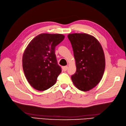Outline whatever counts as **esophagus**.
Returning a JSON list of instances; mask_svg holds the SVG:
<instances>
[{
    "label": "esophagus",
    "mask_w": 126,
    "mask_h": 126,
    "mask_svg": "<svg viewBox=\"0 0 126 126\" xmlns=\"http://www.w3.org/2000/svg\"><path fill=\"white\" fill-rule=\"evenodd\" d=\"M68 68V66H63V70L64 71H66V70H67Z\"/></svg>",
    "instance_id": "34e87169"
}]
</instances>
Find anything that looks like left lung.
<instances>
[{"instance_id":"obj_1","label":"left lung","mask_w":126,"mask_h":126,"mask_svg":"<svg viewBox=\"0 0 126 126\" xmlns=\"http://www.w3.org/2000/svg\"><path fill=\"white\" fill-rule=\"evenodd\" d=\"M68 37L76 66L72 81L80 90H90L96 86L103 75L106 62L102 47L94 37L87 33L69 34Z\"/></svg>"}]
</instances>
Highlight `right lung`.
Listing matches in <instances>:
<instances>
[{"instance_id":"1","label":"right lung","mask_w":126,"mask_h":126,"mask_svg":"<svg viewBox=\"0 0 126 126\" xmlns=\"http://www.w3.org/2000/svg\"><path fill=\"white\" fill-rule=\"evenodd\" d=\"M61 34L42 33L32 40L23 56V68L28 82L34 89L44 91L55 84L62 72L55 47L63 41Z\"/></svg>"}]
</instances>
